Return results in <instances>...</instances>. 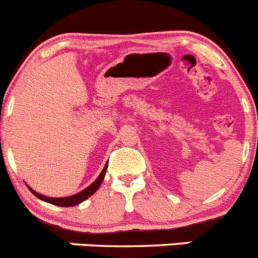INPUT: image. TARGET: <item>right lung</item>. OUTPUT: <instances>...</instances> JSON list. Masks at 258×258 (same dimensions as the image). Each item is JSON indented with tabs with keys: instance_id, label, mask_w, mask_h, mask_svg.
<instances>
[{
	"instance_id": "1",
	"label": "right lung",
	"mask_w": 258,
	"mask_h": 258,
	"mask_svg": "<svg viewBox=\"0 0 258 258\" xmlns=\"http://www.w3.org/2000/svg\"><path fill=\"white\" fill-rule=\"evenodd\" d=\"M106 168H108V164H105V167H104V169L101 170L100 175H99V177L96 178L95 180H94L93 184H90L88 188H85V189L81 190V192L76 193V195L70 196V197H65V198H50V197H46V196H42V195H40V193L35 192V190L31 189V188H30V187H29V189L31 190L32 195L36 196L37 198H40V200L45 201V202L51 203V205L61 206V207H73V206H76V205H79V203L84 202V201H85L86 198L91 197V196H93L94 193H95L96 190H98V188L100 187V184H101V183H103L104 177H105Z\"/></svg>"
}]
</instances>
